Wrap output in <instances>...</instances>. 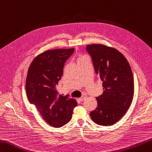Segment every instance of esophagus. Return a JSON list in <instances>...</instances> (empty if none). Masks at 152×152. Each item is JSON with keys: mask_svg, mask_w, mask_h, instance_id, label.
<instances>
[{"mask_svg": "<svg viewBox=\"0 0 152 152\" xmlns=\"http://www.w3.org/2000/svg\"><path fill=\"white\" fill-rule=\"evenodd\" d=\"M86 97H87V96H86V95H85V94L83 95V96L80 98V100L82 101H82H84V100L86 99Z\"/></svg>", "mask_w": 152, "mask_h": 152, "instance_id": "1", "label": "esophagus"}]
</instances>
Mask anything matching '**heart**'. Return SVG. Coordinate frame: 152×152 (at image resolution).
<instances>
[{"instance_id": "1", "label": "heart", "mask_w": 152, "mask_h": 152, "mask_svg": "<svg viewBox=\"0 0 152 152\" xmlns=\"http://www.w3.org/2000/svg\"><path fill=\"white\" fill-rule=\"evenodd\" d=\"M86 57H88V56H86V55H80V56H78V61L81 60V59H83V58H86Z\"/></svg>"}]
</instances>
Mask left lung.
Listing matches in <instances>:
<instances>
[{"mask_svg": "<svg viewBox=\"0 0 152 152\" xmlns=\"http://www.w3.org/2000/svg\"><path fill=\"white\" fill-rule=\"evenodd\" d=\"M86 50L103 87L90 117L99 125L111 126L125 115L132 102L134 85L131 68L124 56L113 47L91 44Z\"/></svg>", "mask_w": 152, "mask_h": 152, "instance_id": "obj_1", "label": "left lung"}]
</instances>
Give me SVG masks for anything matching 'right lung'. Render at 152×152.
I'll return each mask as SVG.
<instances>
[{
  "mask_svg": "<svg viewBox=\"0 0 152 152\" xmlns=\"http://www.w3.org/2000/svg\"><path fill=\"white\" fill-rule=\"evenodd\" d=\"M74 49L46 50L35 57L28 68L26 81L27 97L47 124L60 128L72 118L76 101L58 95L56 86L63 74L65 62Z\"/></svg>",
  "mask_w": 152,
  "mask_h": 152,
  "instance_id": "add662e5",
  "label": "right lung"
}]
</instances>
